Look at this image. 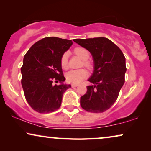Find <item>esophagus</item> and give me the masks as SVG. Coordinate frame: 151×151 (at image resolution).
<instances>
[{"label":"esophagus","mask_w":151,"mask_h":151,"mask_svg":"<svg viewBox=\"0 0 151 151\" xmlns=\"http://www.w3.org/2000/svg\"><path fill=\"white\" fill-rule=\"evenodd\" d=\"M78 84H71V87L72 88H74V87H76V86H78Z\"/></svg>","instance_id":"1"}]
</instances>
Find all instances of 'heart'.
<instances>
[{
  "mask_svg": "<svg viewBox=\"0 0 151 151\" xmlns=\"http://www.w3.org/2000/svg\"><path fill=\"white\" fill-rule=\"evenodd\" d=\"M74 52L78 57H80L83 62V65L84 67L91 69L92 67L91 63L87 60L90 56L89 51L84 47H76L74 49ZM60 65L63 69H68V53L65 52L62 55L60 59ZM87 71L85 69H78V70H71L66 75V79L69 82L73 84H78L81 82L82 80L87 77Z\"/></svg>",
  "mask_w": 151,
  "mask_h": 151,
  "instance_id": "b5f03b06",
  "label": "heart"
}]
</instances>
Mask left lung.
<instances>
[{
	"instance_id": "left-lung-1",
	"label": "left lung",
	"mask_w": 151,
	"mask_h": 151,
	"mask_svg": "<svg viewBox=\"0 0 151 151\" xmlns=\"http://www.w3.org/2000/svg\"><path fill=\"white\" fill-rule=\"evenodd\" d=\"M73 41L89 51L94 60V72L88 79L92 84L86 87L80 105L88 112H104L116 101L125 82L124 55L116 45L104 37Z\"/></svg>"
}]
</instances>
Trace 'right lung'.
<instances>
[{
	"mask_svg": "<svg viewBox=\"0 0 151 151\" xmlns=\"http://www.w3.org/2000/svg\"><path fill=\"white\" fill-rule=\"evenodd\" d=\"M72 44L67 39L47 37L33 45L24 55L21 84L27 102L36 112L58 110L64 92L71 86L63 84L65 78L60 59ZM58 81L60 85L56 84Z\"/></svg>",
	"mask_w": 151,
	"mask_h": 151,
	"instance_id": "right-lung-1",
	"label": "right lung"
}]
</instances>
